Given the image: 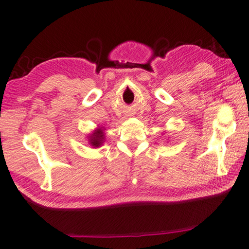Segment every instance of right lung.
I'll return each instance as SVG.
<instances>
[{
	"instance_id": "obj_1",
	"label": "right lung",
	"mask_w": 249,
	"mask_h": 249,
	"mask_svg": "<svg viewBox=\"0 0 249 249\" xmlns=\"http://www.w3.org/2000/svg\"><path fill=\"white\" fill-rule=\"evenodd\" d=\"M88 143L90 144L93 148H99L101 147L103 142H105V127L97 126L95 130L92 131V133L87 135Z\"/></svg>"
}]
</instances>
